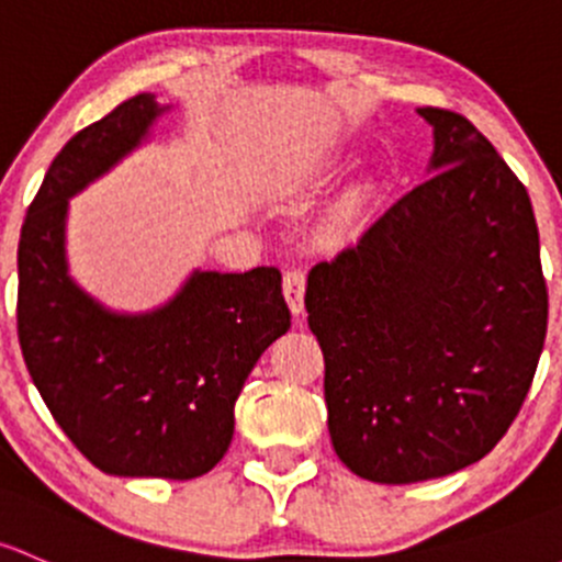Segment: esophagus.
Here are the masks:
<instances>
[{"instance_id":"obj_1","label":"esophagus","mask_w":562,"mask_h":562,"mask_svg":"<svg viewBox=\"0 0 562 562\" xmlns=\"http://www.w3.org/2000/svg\"><path fill=\"white\" fill-rule=\"evenodd\" d=\"M304 288H306V274L304 269H288L285 277H282V293H285L288 306H291L293 315H301L304 312Z\"/></svg>"}]
</instances>
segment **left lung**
Listing matches in <instances>:
<instances>
[{"label": "left lung", "mask_w": 562, "mask_h": 562, "mask_svg": "<svg viewBox=\"0 0 562 562\" xmlns=\"http://www.w3.org/2000/svg\"><path fill=\"white\" fill-rule=\"evenodd\" d=\"M434 126L428 180L306 282L334 450L409 484L476 463L522 409L544 350L539 226L517 175L460 112Z\"/></svg>", "instance_id": "1"}]
</instances>
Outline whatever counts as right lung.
<instances>
[{
    "instance_id": "right-lung-1",
    "label": "right lung",
    "mask_w": 562,
    "mask_h": 562,
    "mask_svg": "<svg viewBox=\"0 0 562 562\" xmlns=\"http://www.w3.org/2000/svg\"><path fill=\"white\" fill-rule=\"evenodd\" d=\"M161 115L137 93L61 147L18 241V341L34 385L104 474L193 480L223 458L234 404L266 347L291 328L282 274L196 271L150 315H112L69 280V196L139 145Z\"/></svg>"
}]
</instances>
